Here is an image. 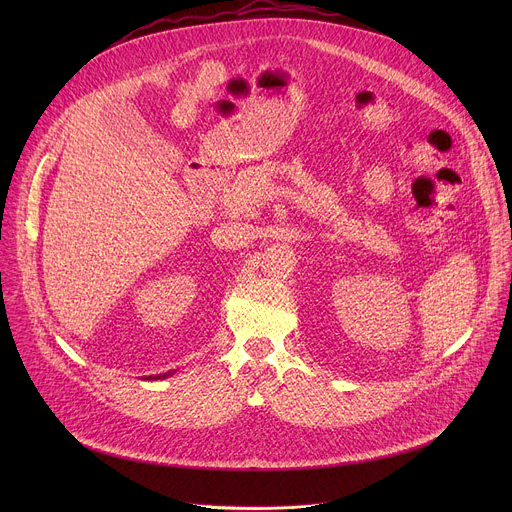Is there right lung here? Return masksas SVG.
<instances>
[{"mask_svg": "<svg viewBox=\"0 0 512 512\" xmlns=\"http://www.w3.org/2000/svg\"><path fill=\"white\" fill-rule=\"evenodd\" d=\"M170 375H174V371H172V373H164V375H156V377H150V381H158V379H166V377H170Z\"/></svg>", "mask_w": 512, "mask_h": 512, "instance_id": "right-lung-1", "label": "right lung"}]
</instances>
